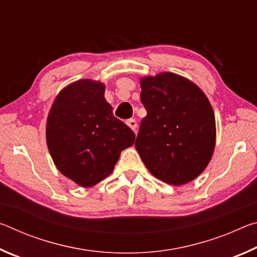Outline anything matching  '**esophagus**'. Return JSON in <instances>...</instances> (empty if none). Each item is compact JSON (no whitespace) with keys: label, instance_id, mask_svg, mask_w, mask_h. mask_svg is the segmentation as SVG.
Listing matches in <instances>:
<instances>
[{"label":"esophagus","instance_id":"obj_1","mask_svg":"<svg viewBox=\"0 0 257 257\" xmlns=\"http://www.w3.org/2000/svg\"><path fill=\"white\" fill-rule=\"evenodd\" d=\"M125 123H127V125H128L130 129H133L134 132L136 133V128H137V121L136 120H135V119H129V120L125 121Z\"/></svg>","mask_w":257,"mask_h":257}]
</instances>
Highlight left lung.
Listing matches in <instances>:
<instances>
[{"instance_id": "1", "label": "left lung", "mask_w": 257, "mask_h": 257, "mask_svg": "<svg viewBox=\"0 0 257 257\" xmlns=\"http://www.w3.org/2000/svg\"><path fill=\"white\" fill-rule=\"evenodd\" d=\"M143 118L135 143L149 171L172 186L188 184L205 170L214 153L215 116L203 90L180 75L141 78Z\"/></svg>"}]
</instances>
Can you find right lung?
Returning a JSON list of instances; mask_svg holds the SVG:
<instances>
[{"mask_svg": "<svg viewBox=\"0 0 257 257\" xmlns=\"http://www.w3.org/2000/svg\"><path fill=\"white\" fill-rule=\"evenodd\" d=\"M105 85L80 79L56 95L46 120V143L58 170L81 187H93L112 173L135 134L113 115Z\"/></svg>", "mask_w": 257, "mask_h": 257, "instance_id": "right-lung-1", "label": "right lung"}]
</instances>
